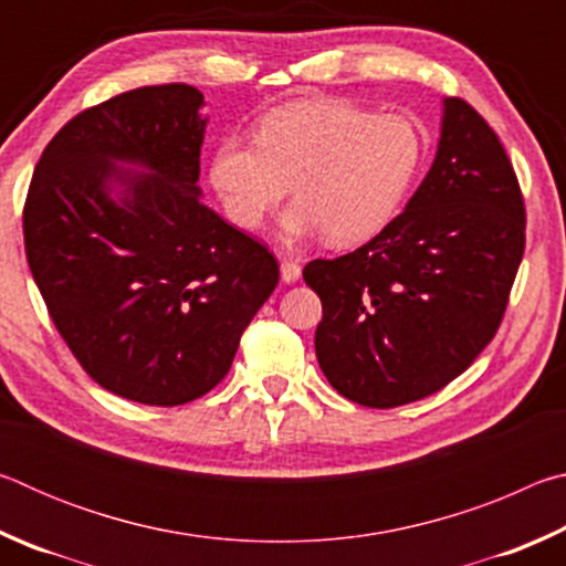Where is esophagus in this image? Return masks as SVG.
<instances>
[{"label": "esophagus", "mask_w": 566, "mask_h": 566, "mask_svg": "<svg viewBox=\"0 0 566 566\" xmlns=\"http://www.w3.org/2000/svg\"><path fill=\"white\" fill-rule=\"evenodd\" d=\"M280 272H282V282H286V284H294V282L300 280V276H302V266H300V262L284 260V262H282V266H280Z\"/></svg>", "instance_id": "obj_1"}]
</instances>
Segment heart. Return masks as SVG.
Segmentation results:
<instances>
[{
  "mask_svg": "<svg viewBox=\"0 0 566 566\" xmlns=\"http://www.w3.org/2000/svg\"><path fill=\"white\" fill-rule=\"evenodd\" d=\"M421 155L424 137L399 114L332 99L292 102L266 114L256 142H219L209 179L237 227H260L292 185L286 234L324 232L332 244H357L399 214Z\"/></svg>",
  "mask_w": 566,
  "mask_h": 566,
  "instance_id": "obj_1",
  "label": "heart"
}]
</instances>
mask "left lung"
Segmentation results:
<instances>
[{
	"label": "left lung",
	"instance_id": "1",
	"mask_svg": "<svg viewBox=\"0 0 566 566\" xmlns=\"http://www.w3.org/2000/svg\"><path fill=\"white\" fill-rule=\"evenodd\" d=\"M524 199L494 129L444 99L437 157L405 212L354 252L304 266L319 367L342 397L391 409L447 387L500 329L524 254Z\"/></svg>",
	"mask_w": 566,
	"mask_h": 566
}]
</instances>
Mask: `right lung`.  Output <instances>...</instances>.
I'll return each mask as SVG.
<instances>
[{"mask_svg":"<svg viewBox=\"0 0 566 566\" xmlns=\"http://www.w3.org/2000/svg\"><path fill=\"white\" fill-rule=\"evenodd\" d=\"M202 107L189 84H157L84 109L27 191V262L56 332L99 387L139 405L214 389L280 282L270 249L199 199Z\"/></svg>","mask_w":566,"mask_h":566,"instance_id":"add662e5","label":"right lung"}]
</instances>
